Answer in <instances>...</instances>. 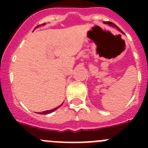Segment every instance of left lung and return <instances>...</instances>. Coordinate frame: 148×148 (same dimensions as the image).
Here are the masks:
<instances>
[{
	"instance_id": "obj_1",
	"label": "left lung",
	"mask_w": 148,
	"mask_h": 148,
	"mask_svg": "<svg viewBox=\"0 0 148 148\" xmlns=\"http://www.w3.org/2000/svg\"><path fill=\"white\" fill-rule=\"evenodd\" d=\"M104 23H106V24H108V25H109V26H110V27H115V28H116V29H118L119 31V32H122V33H123V32H122V31H121V30L119 28V27H117V26H116V24H115V23H112V22H110V21H104Z\"/></svg>"
}]
</instances>
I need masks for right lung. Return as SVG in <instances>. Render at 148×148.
Segmentation results:
<instances>
[{
	"mask_svg": "<svg viewBox=\"0 0 148 148\" xmlns=\"http://www.w3.org/2000/svg\"><path fill=\"white\" fill-rule=\"evenodd\" d=\"M44 24H45V23H43L42 25H44ZM40 27V25L37 26V27ZM62 104H63V103H62V104H61V105H59V106H58V107H57V108H54V109L49 110H46V111H44V112H41V113H40V114H42V115H46V114H49V113H53V112H54L55 110H56L58 109V108H59L60 107H61V106L62 105Z\"/></svg>",
	"mask_w": 148,
	"mask_h": 148,
	"instance_id": "right-lung-1",
	"label": "right lung"
}]
</instances>
